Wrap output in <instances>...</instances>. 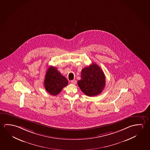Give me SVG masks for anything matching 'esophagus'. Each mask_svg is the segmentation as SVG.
<instances>
[{"mask_svg":"<svg viewBox=\"0 0 150 150\" xmlns=\"http://www.w3.org/2000/svg\"><path fill=\"white\" fill-rule=\"evenodd\" d=\"M71 83L72 84H76V83H77V81H76V80H73V81H71Z\"/></svg>","mask_w":150,"mask_h":150,"instance_id":"34e87169","label":"esophagus"}]
</instances>
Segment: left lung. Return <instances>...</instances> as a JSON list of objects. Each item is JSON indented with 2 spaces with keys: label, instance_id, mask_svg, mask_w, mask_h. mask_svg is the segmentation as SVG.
<instances>
[{
  "label": "left lung",
  "instance_id": "left-lung-1",
  "mask_svg": "<svg viewBox=\"0 0 150 150\" xmlns=\"http://www.w3.org/2000/svg\"><path fill=\"white\" fill-rule=\"evenodd\" d=\"M81 77L77 82L78 85L87 96L98 95L105 88V75L100 67L95 63L83 68L81 70Z\"/></svg>",
  "mask_w": 150,
  "mask_h": 150
}]
</instances>
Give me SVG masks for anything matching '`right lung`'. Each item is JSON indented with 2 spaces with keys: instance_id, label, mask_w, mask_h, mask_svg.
Instances as JSON below:
<instances>
[{
  "instance_id": "1",
  "label": "right lung",
  "mask_w": 150,
  "mask_h": 150,
  "mask_svg": "<svg viewBox=\"0 0 150 150\" xmlns=\"http://www.w3.org/2000/svg\"><path fill=\"white\" fill-rule=\"evenodd\" d=\"M46 91L52 95L55 96L68 85L67 79L63 76L56 67H50L47 70L44 81Z\"/></svg>"
}]
</instances>
